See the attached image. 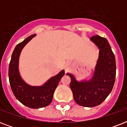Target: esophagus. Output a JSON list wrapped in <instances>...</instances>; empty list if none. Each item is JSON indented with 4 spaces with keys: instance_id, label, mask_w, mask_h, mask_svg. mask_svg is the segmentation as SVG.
I'll list each match as a JSON object with an SVG mask.
<instances>
[{
    "instance_id": "34e87169",
    "label": "esophagus",
    "mask_w": 127,
    "mask_h": 127,
    "mask_svg": "<svg viewBox=\"0 0 127 127\" xmlns=\"http://www.w3.org/2000/svg\"><path fill=\"white\" fill-rule=\"evenodd\" d=\"M68 64H66V68H65V70H66V71H67L68 69Z\"/></svg>"
}]
</instances>
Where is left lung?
Segmentation results:
<instances>
[{
    "label": "left lung",
    "mask_w": 127,
    "mask_h": 127,
    "mask_svg": "<svg viewBox=\"0 0 127 127\" xmlns=\"http://www.w3.org/2000/svg\"><path fill=\"white\" fill-rule=\"evenodd\" d=\"M99 49V58L93 78L88 81L78 82L74 76L67 73L71 79L70 88L74 101L84 107L100 105L112 90L116 76L114 53L106 38L94 35L90 38Z\"/></svg>",
    "instance_id": "left-lung-1"
}]
</instances>
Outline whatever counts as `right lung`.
<instances>
[{
  "mask_svg": "<svg viewBox=\"0 0 127 127\" xmlns=\"http://www.w3.org/2000/svg\"><path fill=\"white\" fill-rule=\"evenodd\" d=\"M35 36V34L29 36L15 47L9 64L8 77L11 89L17 99L28 107L38 109L47 106L51 103L55 90L64 75V71L61 70L41 86H32L23 80L19 73V57L24 47Z\"/></svg>",
  "mask_w": 127,
  "mask_h": 127,
  "instance_id": "right-lung-1",
  "label": "right lung"
}]
</instances>
